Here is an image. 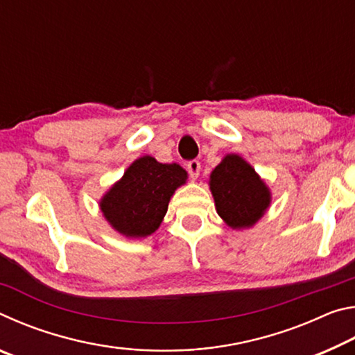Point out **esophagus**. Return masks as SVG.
I'll use <instances>...</instances> for the list:
<instances>
[{
	"instance_id": "1",
	"label": "esophagus",
	"mask_w": 355,
	"mask_h": 355,
	"mask_svg": "<svg viewBox=\"0 0 355 355\" xmlns=\"http://www.w3.org/2000/svg\"><path fill=\"white\" fill-rule=\"evenodd\" d=\"M200 169H202V166H200L199 161H191V163H188V172H189V175H191L192 180H196L197 177H199Z\"/></svg>"
}]
</instances>
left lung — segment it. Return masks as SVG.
I'll list each match as a JSON object with an SVG mask.
<instances>
[{"instance_id": "8db88e82", "label": "left lung", "mask_w": 355, "mask_h": 355, "mask_svg": "<svg viewBox=\"0 0 355 355\" xmlns=\"http://www.w3.org/2000/svg\"><path fill=\"white\" fill-rule=\"evenodd\" d=\"M216 211L232 230L254 227L268 208L272 194L266 182L258 175L243 156L228 153L209 173Z\"/></svg>"}]
</instances>
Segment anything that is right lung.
Wrapping results in <instances>:
<instances>
[{"mask_svg":"<svg viewBox=\"0 0 355 355\" xmlns=\"http://www.w3.org/2000/svg\"><path fill=\"white\" fill-rule=\"evenodd\" d=\"M188 180L180 164H163L144 155L133 161L98 202L107 224L125 238H147L158 230L171 197Z\"/></svg>","mask_w":355,"mask_h":355,"instance_id":"1","label":"right lung"}]
</instances>
